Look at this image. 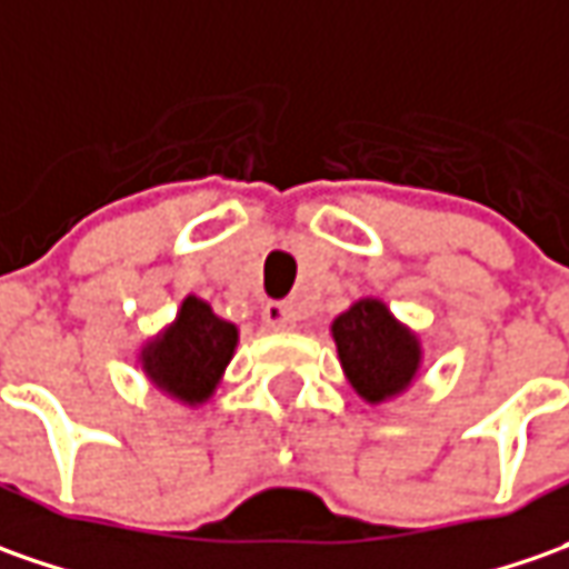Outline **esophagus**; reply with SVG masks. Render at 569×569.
<instances>
[{
  "label": "esophagus",
  "mask_w": 569,
  "mask_h": 569,
  "mask_svg": "<svg viewBox=\"0 0 569 569\" xmlns=\"http://www.w3.org/2000/svg\"><path fill=\"white\" fill-rule=\"evenodd\" d=\"M261 315H264V323L270 330H292L296 327V311L286 302H267Z\"/></svg>",
  "instance_id": "obj_1"
}]
</instances>
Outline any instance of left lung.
Here are the masks:
<instances>
[{
    "label": "left lung",
    "mask_w": 569,
    "mask_h": 569,
    "mask_svg": "<svg viewBox=\"0 0 569 569\" xmlns=\"http://www.w3.org/2000/svg\"><path fill=\"white\" fill-rule=\"evenodd\" d=\"M330 330L346 378L362 400L383 402L412 383L421 362L419 337L409 333L383 302H356Z\"/></svg>",
    "instance_id": "left-lung-1"
}]
</instances>
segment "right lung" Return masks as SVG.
Segmentation results:
<instances>
[{"instance_id": "obj_1", "label": "right lung", "mask_w": 569, "mask_h": 569, "mask_svg": "<svg viewBox=\"0 0 569 569\" xmlns=\"http://www.w3.org/2000/svg\"><path fill=\"white\" fill-rule=\"evenodd\" d=\"M236 343V323L217 318L210 305L188 296L176 321L144 346L141 365L163 393L198 406L217 390Z\"/></svg>"}]
</instances>
